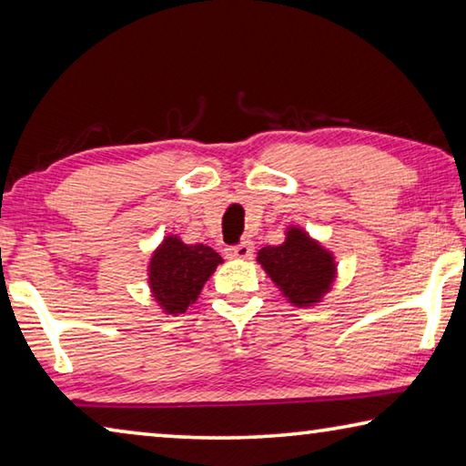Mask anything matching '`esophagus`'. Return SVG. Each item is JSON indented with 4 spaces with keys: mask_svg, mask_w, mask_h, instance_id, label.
Segmentation results:
<instances>
[{
    "mask_svg": "<svg viewBox=\"0 0 466 466\" xmlns=\"http://www.w3.org/2000/svg\"><path fill=\"white\" fill-rule=\"evenodd\" d=\"M252 250H255L252 242H240V244H236V247H228L226 255L230 258H238V261H242V258L252 257Z\"/></svg>",
    "mask_w": 466,
    "mask_h": 466,
    "instance_id": "obj_1",
    "label": "esophagus"
}]
</instances>
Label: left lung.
I'll use <instances>...</instances> for the list:
<instances>
[{
    "instance_id": "obj_1",
    "label": "left lung",
    "mask_w": 466,
    "mask_h": 466,
    "mask_svg": "<svg viewBox=\"0 0 466 466\" xmlns=\"http://www.w3.org/2000/svg\"><path fill=\"white\" fill-rule=\"evenodd\" d=\"M258 265L294 306H314L333 288L337 263L333 252L299 226H288L279 247H265L257 255Z\"/></svg>"
}]
</instances>
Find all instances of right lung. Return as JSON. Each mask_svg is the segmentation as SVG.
<instances>
[{"label":"right lung","instance_id":"right-lung-1","mask_svg":"<svg viewBox=\"0 0 466 466\" xmlns=\"http://www.w3.org/2000/svg\"><path fill=\"white\" fill-rule=\"evenodd\" d=\"M224 258L205 244H185L170 234L152 252L147 265V283L162 312L183 314L195 304L218 265Z\"/></svg>","mask_w":466,"mask_h":466}]
</instances>
